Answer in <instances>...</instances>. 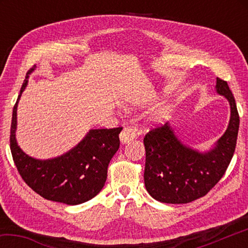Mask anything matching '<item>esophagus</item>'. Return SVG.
Masks as SVG:
<instances>
[{
    "label": "esophagus",
    "mask_w": 248,
    "mask_h": 248,
    "mask_svg": "<svg viewBox=\"0 0 248 248\" xmlns=\"http://www.w3.org/2000/svg\"><path fill=\"white\" fill-rule=\"evenodd\" d=\"M119 137L121 143H129L130 141H132L137 138V130L132 127H124L123 129V131L120 132Z\"/></svg>",
    "instance_id": "1"
}]
</instances>
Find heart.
<instances>
[{
  "instance_id": "obj_1",
  "label": "heart",
  "mask_w": 248,
  "mask_h": 248,
  "mask_svg": "<svg viewBox=\"0 0 248 248\" xmlns=\"http://www.w3.org/2000/svg\"><path fill=\"white\" fill-rule=\"evenodd\" d=\"M146 96L142 95L139 96V97L132 98L130 100V106L131 107H137V106H141L146 102ZM167 115H169V107L167 105L164 103H161L155 106L152 110L150 111V119L153 121V123H162L166 119Z\"/></svg>"
}]
</instances>
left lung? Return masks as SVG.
I'll list each match as a JSON object with an SVG mask.
<instances>
[{
    "instance_id": "8db88e82",
    "label": "left lung",
    "mask_w": 248,
    "mask_h": 248,
    "mask_svg": "<svg viewBox=\"0 0 248 248\" xmlns=\"http://www.w3.org/2000/svg\"><path fill=\"white\" fill-rule=\"evenodd\" d=\"M217 93L230 103L228 129L208 152L185 145L169 123L145 134L144 184L155 200L188 203L201 198L224 175L236 146L240 117L228 83L217 78Z\"/></svg>"
}]
</instances>
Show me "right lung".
<instances>
[{
  "label": "right lung",
  "instance_id": "add662e5",
  "mask_svg": "<svg viewBox=\"0 0 248 248\" xmlns=\"http://www.w3.org/2000/svg\"><path fill=\"white\" fill-rule=\"evenodd\" d=\"M35 68L36 65L27 72L13 108L10 137L12 156L24 182L43 198L70 205L86 202L104 187L109 162L119 149V133L123 128L92 129L77 146L61 156L50 159L29 156L18 146L15 132L19 98Z\"/></svg>",
  "mask_w": 248,
  "mask_h": 248
}]
</instances>
